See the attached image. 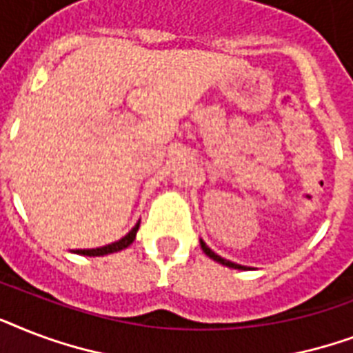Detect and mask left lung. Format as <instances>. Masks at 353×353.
Returning <instances> with one entry per match:
<instances>
[{
  "instance_id": "left-lung-1",
  "label": "left lung",
  "mask_w": 353,
  "mask_h": 353,
  "mask_svg": "<svg viewBox=\"0 0 353 353\" xmlns=\"http://www.w3.org/2000/svg\"><path fill=\"white\" fill-rule=\"evenodd\" d=\"M199 245H201V249H203V252L207 254V256L212 258L214 262L221 263V265H227V268H232V269H241V271H247V269H251V268H245V265H240V263L231 262V260H225V258H221L220 254H216V252L212 251V249H210V247L207 245L203 240H199Z\"/></svg>"
}]
</instances>
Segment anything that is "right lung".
I'll return each instance as SVG.
<instances>
[{"mask_svg": "<svg viewBox=\"0 0 353 353\" xmlns=\"http://www.w3.org/2000/svg\"><path fill=\"white\" fill-rule=\"evenodd\" d=\"M139 223H141V221H137L135 227H133L132 231L128 232L126 236H122L121 240L113 241V243H108V245L104 247H97V249H74L73 252H77V254H84V256H104V254H112V252L122 251V249H126V247H130L133 243V240H135V236H137L139 231Z\"/></svg>", "mask_w": 353, "mask_h": 353, "instance_id": "add662e5", "label": "right lung"}]
</instances>
